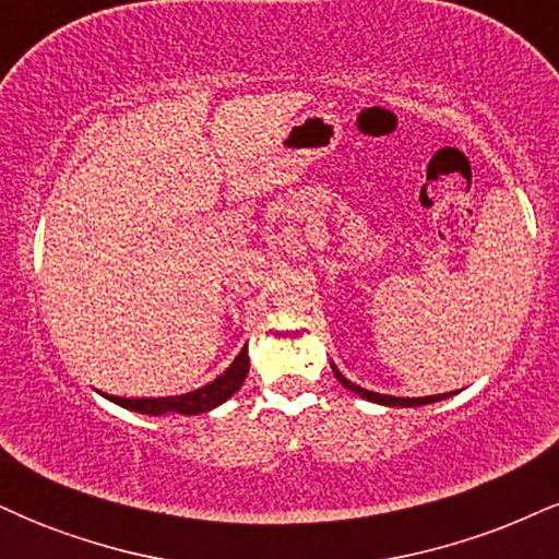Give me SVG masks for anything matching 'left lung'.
Instances as JSON below:
<instances>
[{
  "mask_svg": "<svg viewBox=\"0 0 559 559\" xmlns=\"http://www.w3.org/2000/svg\"><path fill=\"white\" fill-rule=\"evenodd\" d=\"M331 368H333V376L338 378V383H342L344 389L355 391V394H360L362 400H368V402H376V404H386V407H420V404H433V402H441V400H447V396H449V394H433V396H413V400H409V396H389V394H376V391H368V389L357 386V383H352L349 378H344L342 373H338V368H336V365H331Z\"/></svg>",
  "mask_w": 559,
  "mask_h": 559,
  "instance_id": "8db88e82",
  "label": "left lung"
}]
</instances>
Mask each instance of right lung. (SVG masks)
I'll list each match as a JSON object with an SVG mask.
<instances>
[{
  "mask_svg": "<svg viewBox=\"0 0 559 559\" xmlns=\"http://www.w3.org/2000/svg\"><path fill=\"white\" fill-rule=\"evenodd\" d=\"M249 373V357H247V346L239 352L234 362L223 370L215 381H210L207 386L189 391V394H178V396H146V400H128V396H112L105 394L107 400L120 404V407L133 409V413L141 415H168V413H178V415H202L215 409L217 404H223L228 396H234L236 391L241 389L243 378Z\"/></svg>",
  "mask_w": 559,
  "mask_h": 559,
  "instance_id": "1",
  "label": "right lung"
}]
</instances>
